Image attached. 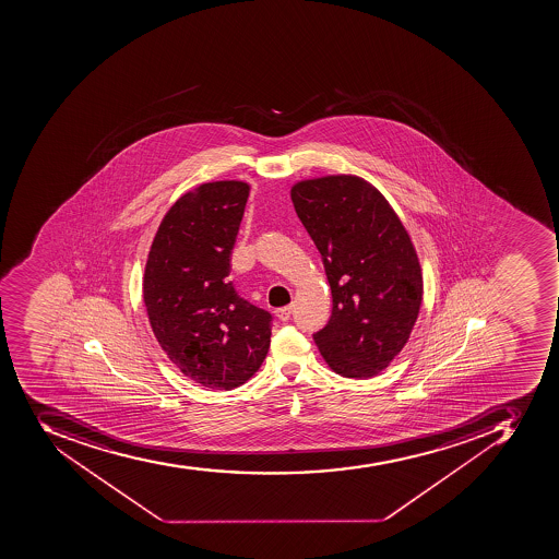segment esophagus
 I'll use <instances>...</instances> for the list:
<instances>
[{
  "instance_id": "1",
  "label": "esophagus",
  "mask_w": 559,
  "mask_h": 559,
  "mask_svg": "<svg viewBox=\"0 0 559 559\" xmlns=\"http://www.w3.org/2000/svg\"><path fill=\"white\" fill-rule=\"evenodd\" d=\"M276 317L280 318V320H283V322L290 320L292 306H285V308L276 309Z\"/></svg>"
}]
</instances>
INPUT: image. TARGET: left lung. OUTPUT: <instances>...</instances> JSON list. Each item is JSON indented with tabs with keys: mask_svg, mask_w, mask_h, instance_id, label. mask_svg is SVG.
Returning <instances> with one entry per match:
<instances>
[{
	"mask_svg": "<svg viewBox=\"0 0 559 559\" xmlns=\"http://www.w3.org/2000/svg\"><path fill=\"white\" fill-rule=\"evenodd\" d=\"M290 195L332 292L331 318L314 343L341 377H377L408 343L423 306L412 237L389 200L359 176L302 179Z\"/></svg>",
	"mask_w": 559,
	"mask_h": 559,
	"instance_id": "left-lung-1",
	"label": "left lung"
}]
</instances>
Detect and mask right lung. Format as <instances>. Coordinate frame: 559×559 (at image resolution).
Segmentation results:
<instances>
[{
	"label": "right lung",
	"mask_w": 559,
	"mask_h": 559,
	"mask_svg": "<svg viewBox=\"0 0 559 559\" xmlns=\"http://www.w3.org/2000/svg\"><path fill=\"white\" fill-rule=\"evenodd\" d=\"M248 195V182L213 181L179 197L159 223L142 280L159 346L185 377L214 391L250 380L271 345L273 317L228 280Z\"/></svg>",
	"instance_id": "obj_1"
}]
</instances>
